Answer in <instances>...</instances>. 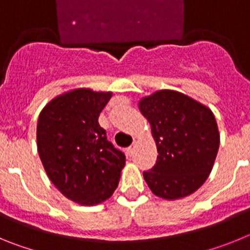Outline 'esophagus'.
<instances>
[{
    "label": "esophagus",
    "mask_w": 250,
    "mask_h": 250,
    "mask_svg": "<svg viewBox=\"0 0 250 250\" xmlns=\"http://www.w3.org/2000/svg\"><path fill=\"white\" fill-rule=\"evenodd\" d=\"M135 147H136V141H134L132 143L131 146H129V149H127V152H129V155H134V151H135Z\"/></svg>",
    "instance_id": "esophagus-1"
}]
</instances>
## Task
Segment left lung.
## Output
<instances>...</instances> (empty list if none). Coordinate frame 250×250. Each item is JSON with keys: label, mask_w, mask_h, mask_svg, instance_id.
I'll return each mask as SVG.
<instances>
[{"label": "left lung", "mask_w": 250, "mask_h": 250, "mask_svg": "<svg viewBox=\"0 0 250 250\" xmlns=\"http://www.w3.org/2000/svg\"><path fill=\"white\" fill-rule=\"evenodd\" d=\"M138 106L159 152L156 164L144 173L150 190L167 200L193 194L210 174L219 149L213 111L175 90H158L140 99Z\"/></svg>", "instance_id": "left-lung-1"}]
</instances>
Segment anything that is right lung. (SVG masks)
I'll list each match as a JSON object with an SVG mask.
<instances>
[{
    "label": "right lung",
    "mask_w": 250,
    "mask_h": 250,
    "mask_svg": "<svg viewBox=\"0 0 250 250\" xmlns=\"http://www.w3.org/2000/svg\"><path fill=\"white\" fill-rule=\"evenodd\" d=\"M111 96L87 87L68 90L48 101L37 120V151L48 179L67 199L86 207L109 199L125 167V155L98 120Z\"/></svg>",
    "instance_id": "right-lung-1"
}]
</instances>
